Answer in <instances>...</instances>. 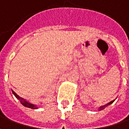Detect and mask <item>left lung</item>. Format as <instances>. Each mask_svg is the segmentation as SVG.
<instances>
[{
  "label": "left lung",
  "mask_w": 129,
  "mask_h": 129,
  "mask_svg": "<svg viewBox=\"0 0 129 129\" xmlns=\"http://www.w3.org/2000/svg\"><path fill=\"white\" fill-rule=\"evenodd\" d=\"M114 101H115V100H114V101H110V103H108V104H106V105H103V106H101V107L99 108V110H103V109L105 108L106 106H108V105L112 104V103L114 102Z\"/></svg>",
  "instance_id": "1"
}]
</instances>
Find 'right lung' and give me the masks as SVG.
Masks as SVG:
<instances>
[{"mask_svg": "<svg viewBox=\"0 0 129 129\" xmlns=\"http://www.w3.org/2000/svg\"><path fill=\"white\" fill-rule=\"evenodd\" d=\"M12 93H13V94L15 96V97L20 101L21 103L24 105V106L26 107V108H31V109H38V106H36V105H33V104L30 103H29L28 101H26V100H25L24 99H23V98H21V97H20L19 96H18L17 94L14 92V91H12Z\"/></svg>", "mask_w": 129, "mask_h": 129, "instance_id": "1", "label": "right lung"}]
</instances>
